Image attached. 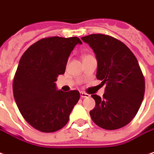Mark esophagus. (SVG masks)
<instances>
[{"mask_svg":"<svg viewBox=\"0 0 154 154\" xmlns=\"http://www.w3.org/2000/svg\"><path fill=\"white\" fill-rule=\"evenodd\" d=\"M80 96H81V97H83V98H85V97H90L89 94L85 93L84 91H81V92H80Z\"/></svg>","mask_w":154,"mask_h":154,"instance_id":"1","label":"esophagus"}]
</instances>
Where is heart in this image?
I'll use <instances>...</instances> for the list:
<instances>
[{
	"label": "heart",
	"instance_id": "b5f03b06",
	"mask_svg": "<svg viewBox=\"0 0 154 154\" xmlns=\"http://www.w3.org/2000/svg\"><path fill=\"white\" fill-rule=\"evenodd\" d=\"M89 56H91V55H84V56H83V58L86 57H89Z\"/></svg>",
	"mask_w": 154,
	"mask_h": 154
}]
</instances>
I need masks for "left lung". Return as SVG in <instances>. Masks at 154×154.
Masks as SVG:
<instances>
[{
  "label": "left lung",
  "instance_id": "1",
  "mask_svg": "<svg viewBox=\"0 0 154 154\" xmlns=\"http://www.w3.org/2000/svg\"><path fill=\"white\" fill-rule=\"evenodd\" d=\"M81 40L89 44L97 60V78L106 85L103 98L90 111L93 122L105 130H117L136 116L143 100L145 79L132 51L112 36L92 34Z\"/></svg>",
  "mask_w": 154,
  "mask_h": 154
}]
</instances>
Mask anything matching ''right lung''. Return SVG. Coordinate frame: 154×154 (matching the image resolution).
Masks as SVG:
<instances>
[{"instance_id":"add662e5","label":"right lung","mask_w":154,"mask_h":154,"mask_svg":"<svg viewBox=\"0 0 154 154\" xmlns=\"http://www.w3.org/2000/svg\"><path fill=\"white\" fill-rule=\"evenodd\" d=\"M78 37L44 38L23 54L13 79L15 102L23 119L41 132H54L68 123L79 101L78 91L57 90L55 81L64 74Z\"/></svg>"}]
</instances>
